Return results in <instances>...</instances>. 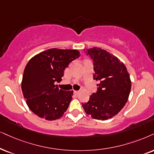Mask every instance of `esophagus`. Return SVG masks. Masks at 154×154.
Here are the masks:
<instances>
[{
	"label": "esophagus",
	"instance_id": "obj_1",
	"mask_svg": "<svg viewBox=\"0 0 154 154\" xmlns=\"http://www.w3.org/2000/svg\"><path fill=\"white\" fill-rule=\"evenodd\" d=\"M74 94H75V96H79V91H74Z\"/></svg>",
	"mask_w": 154,
	"mask_h": 154
}]
</instances>
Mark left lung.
<instances>
[{"label": "left lung", "instance_id": "1", "mask_svg": "<svg viewBox=\"0 0 154 154\" xmlns=\"http://www.w3.org/2000/svg\"><path fill=\"white\" fill-rule=\"evenodd\" d=\"M94 61V79L98 91L82 104L87 114L99 120L112 118L123 109L131 91V82L125 65L118 57L100 48L86 51Z\"/></svg>", "mask_w": 154, "mask_h": 154}]
</instances>
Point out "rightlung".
<instances>
[{"label":"right lung","instance_id":"obj_1","mask_svg":"<svg viewBox=\"0 0 154 154\" xmlns=\"http://www.w3.org/2000/svg\"><path fill=\"white\" fill-rule=\"evenodd\" d=\"M80 56L77 50L52 48L37 54L29 60L23 75L21 88L29 109L48 121L61 118L72 99L73 91H65L55 85L64 70Z\"/></svg>","mask_w":154,"mask_h":154}]
</instances>
